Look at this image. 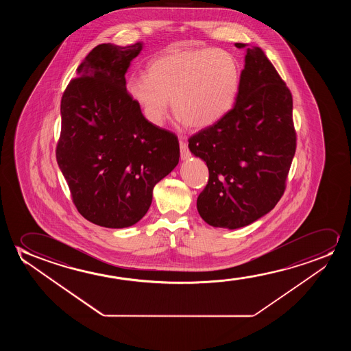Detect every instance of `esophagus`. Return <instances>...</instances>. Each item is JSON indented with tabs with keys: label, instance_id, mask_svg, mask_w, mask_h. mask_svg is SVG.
Listing matches in <instances>:
<instances>
[{
	"label": "esophagus",
	"instance_id": "esophagus-1",
	"mask_svg": "<svg viewBox=\"0 0 351 351\" xmlns=\"http://www.w3.org/2000/svg\"><path fill=\"white\" fill-rule=\"evenodd\" d=\"M180 151H181V159H182V160L191 158V152L188 151L186 140L180 139Z\"/></svg>",
	"mask_w": 351,
	"mask_h": 351
}]
</instances>
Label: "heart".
Returning a JSON list of instances; mask_svg holds the SVG:
<instances>
[{"mask_svg": "<svg viewBox=\"0 0 351 351\" xmlns=\"http://www.w3.org/2000/svg\"><path fill=\"white\" fill-rule=\"evenodd\" d=\"M241 67L232 53L216 48L171 50L152 60L147 74L125 88L151 125H163L169 99L178 120L202 130L231 110L240 90Z\"/></svg>", "mask_w": 351, "mask_h": 351, "instance_id": "1", "label": "heart"}]
</instances>
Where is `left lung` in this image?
<instances>
[{
  "mask_svg": "<svg viewBox=\"0 0 351 351\" xmlns=\"http://www.w3.org/2000/svg\"><path fill=\"white\" fill-rule=\"evenodd\" d=\"M235 47L245 50L235 104L188 144L210 173L197 212L208 226L229 230L250 226L277 205L296 149L288 87L259 47Z\"/></svg>",
  "mask_w": 351,
  "mask_h": 351,
  "instance_id": "left-lung-1",
  "label": "left lung"
}]
</instances>
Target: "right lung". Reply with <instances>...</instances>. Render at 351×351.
I'll list each match as a JSON object with an SVG mask.
<instances>
[{
  "label": "right lung",
  "instance_id": "1",
  "mask_svg": "<svg viewBox=\"0 0 351 351\" xmlns=\"http://www.w3.org/2000/svg\"><path fill=\"white\" fill-rule=\"evenodd\" d=\"M143 48V42L97 45L61 101L58 167L80 215L111 229L146 215L154 186L180 158L178 138L151 125L125 88V73Z\"/></svg>",
  "mask_w": 351,
  "mask_h": 351
}]
</instances>
